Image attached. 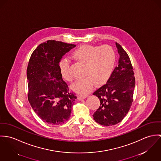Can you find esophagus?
Instances as JSON below:
<instances>
[{
    "instance_id": "34e87169",
    "label": "esophagus",
    "mask_w": 161,
    "mask_h": 161,
    "mask_svg": "<svg viewBox=\"0 0 161 161\" xmlns=\"http://www.w3.org/2000/svg\"><path fill=\"white\" fill-rule=\"evenodd\" d=\"M85 98V96H78V100H82V99H83Z\"/></svg>"
}]
</instances>
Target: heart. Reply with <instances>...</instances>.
Listing matches in <instances>:
<instances>
[{
  "label": "heart",
  "mask_w": 161,
  "mask_h": 161,
  "mask_svg": "<svg viewBox=\"0 0 161 161\" xmlns=\"http://www.w3.org/2000/svg\"><path fill=\"white\" fill-rule=\"evenodd\" d=\"M72 58L85 64L84 78L76 81L72 89L81 96H86L97 86L105 84L114 71L116 56L113 48L107 44L80 46L72 53ZM59 69L62 77L67 81H72L70 63L68 60H62L59 64Z\"/></svg>",
  "instance_id": "obj_1"
}]
</instances>
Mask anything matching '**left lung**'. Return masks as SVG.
Here are the masks:
<instances>
[{"instance_id": "8db88e82", "label": "left lung", "mask_w": 161, "mask_h": 161, "mask_svg": "<svg viewBox=\"0 0 161 161\" xmlns=\"http://www.w3.org/2000/svg\"><path fill=\"white\" fill-rule=\"evenodd\" d=\"M120 55L116 67L107 83L93 95L100 100V106L93 114L94 120L104 126L116 125L128 112L133 97L135 78L130 57L122 47L115 42Z\"/></svg>"}]
</instances>
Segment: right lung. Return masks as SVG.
<instances>
[{"instance_id": "right-lung-1", "label": "right lung", "mask_w": 161, "mask_h": 161, "mask_svg": "<svg viewBox=\"0 0 161 161\" xmlns=\"http://www.w3.org/2000/svg\"><path fill=\"white\" fill-rule=\"evenodd\" d=\"M75 46L48 40L36 47L28 62V101L39 117L51 125L62 124L69 119L77 97L70 91L59 69L62 56Z\"/></svg>"}]
</instances>
